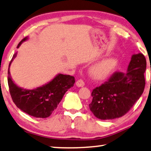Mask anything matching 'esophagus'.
<instances>
[{
  "label": "esophagus",
  "instance_id": "obj_1",
  "mask_svg": "<svg viewBox=\"0 0 151 151\" xmlns=\"http://www.w3.org/2000/svg\"><path fill=\"white\" fill-rule=\"evenodd\" d=\"M76 85L78 87H83L85 85V83L83 82V80L80 79L76 82Z\"/></svg>",
  "mask_w": 151,
  "mask_h": 151
}]
</instances>
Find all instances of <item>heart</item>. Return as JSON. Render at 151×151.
<instances>
[{"label": "heart", "mask_w": 151, "mask_h": 151, "mask_svg": "<svg viewBox=\"0 0 151 151\" xmlns=\"http://www.w3.org/2000/svg\"><path fill=\"white\" fill-rule=\"evenodd\" d=\"M119 60L116 56H109L96 63L89 68V74L97 80H104L109 77L117 68Z\"/></svg>", "instance_id": "b5f03b06"}]
</instances>
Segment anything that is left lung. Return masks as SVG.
<instances>
[{"instance_id":"obj_1","label":"left lung","mask_w":151,"mask_h":151,"mask_svg":"<svg viewBox=\"0 0 151 151\" xmlns=\"http://www.w3.org/2000/svg\"><path fill=\"white\" fill-rule=\"evenodd\" d=\"M146 68L143 54H134L125 73H114L107 82L94 89L89 106L96 117L110 120L125 115L143 93Z\"/></svg>"}]
</instances>
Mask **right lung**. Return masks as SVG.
Instances as JSON below:
<instances>
[{"label":"right lung","mask_w":151,"mask_h":151,"mask_svg":"<svg viewBox=\"0 0 151 151\" xmlns=\"http://www.w3.org/2000/svg\"><path fill=\"white\" fill-rule=\"evenodd\" d=\"M28 39V37L24 38L18 44L17 48ZM17 53L13 55L8 70V84L13 102L18 109L29 115L37 118L48 117L56 109L65 93L73 87L75 78L70 75L58 74L50 81L36 89L22 88L12 81L9 70Z\"/></svg>","instance_id":"right-lung-1"}]
</instances>
